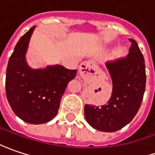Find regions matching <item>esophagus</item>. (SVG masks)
Here are the masks:
<instances>
[{
    "instance_id": "1",
    "label": "esophagus",
    "mask_w": 155,
    "mask_h": 155,
    "mask_svg": "<svg viewBox=\"0 0 155 155\" xmlns=\"http://www.w3.org/2000/svg\"><path fill=\"white\" fill-rule=\"evenodd\" d=\"M95 68L96 64L94 61L89 60L87 61H83L80 65V74L83 78H89Z\"/></svg>"
}]
</instances>
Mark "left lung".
Returning a JSON list of instances; mask_svg holds the SVG:
<instances>
[{
	"instance_id": "obj_1",
	"label": "left lung",
	"mask_w": 155,
	"mask_h": 155,
	"mask_svg": "<svg viewBox=\"0 0 155 155\" xmlns=\"http://www.w3.org/2000/svg\"><path fill=\"white\" fill-rule=\"evenodd\" d=\"M127 56L106 63L113 91L103 106L85 105V117L91 127L102 132H115L124 127L136 115L146 88L145 61L137 42L129 39Z\"/></svg>"
}]
</instances>
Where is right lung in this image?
Wrapping results in <instances>:
<instances>
[{
    "label": "right lung",
    "mask_w": 155,
    "mask_h": 155,
    "mask_svg": "<svg viewBox=\"0 0 155 155\" xmlns=\"http://www.w3.org/2000/svg\"><path fill=\"white\" fill-rule=\"evenodd\" d=\"M32 27L17 42L9 58L6 73V95L12 110L31 124L50 121L57 114L61 99L77 70L61 65L32 69L26 61V53Z\"/></svg>",
    "instance_id": "obj_1"
}]
</instances>
